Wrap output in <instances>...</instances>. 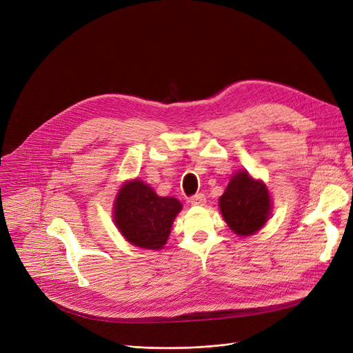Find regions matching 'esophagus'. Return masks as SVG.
I'll return each mask as SVG.
<instances>
[{
    "instance_id": "esophagus-1",
    "label": "esophagus",
    "mask_w": 353,
    "mask_h": 353,
    "mask_svg": "<svg viewBox=\"0 0 353 353\" xmlns=\"http://www.w3.org/2000/svg\"><path fill=\"white\" fill-rule=\"evenodd\" d=\"M190 203L192 205H204L205 204V195L204 194H195L191 196Z\"/></svg>"
}]
</instances>
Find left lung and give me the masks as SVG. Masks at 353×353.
Listing matches in <instances>:
<instances>
[{"instance_id": "1", "label": "left lung", "mask_w": 353, "mask_h": 353, "mask_svg": "<svg viewBox=\"0 0 353 353\" xmlns=\"http://www.w3.org/2000/svg\"><path fill=\"white\" fill-rule=\"evenodd\" d=\"M224 221L237 236H249L263 228L271 216L270 191L246 171L236 172L219 200Z\"/></svg>"}]
</instances>
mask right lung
I'll use <instances>...</instances> for the list:
<instances>
[{
    "mask_svg": "<svg viewBox=\"0 0 353 353\" xmlns=\"http://www.w3.org/2000/svg\"><path fill=\"white\" fill-rule=\"evenodd\" d=\"M181 208L182 204L174 196H159L145 182L134 179L120 188L112 217L125 241L137 248L159 250Z\"/></svg>",
    "mask_w": 353,
    "mask_h": 353,
    "instance_id": "right-lung-1",
    "label": "right lung"
}]
</instances>
